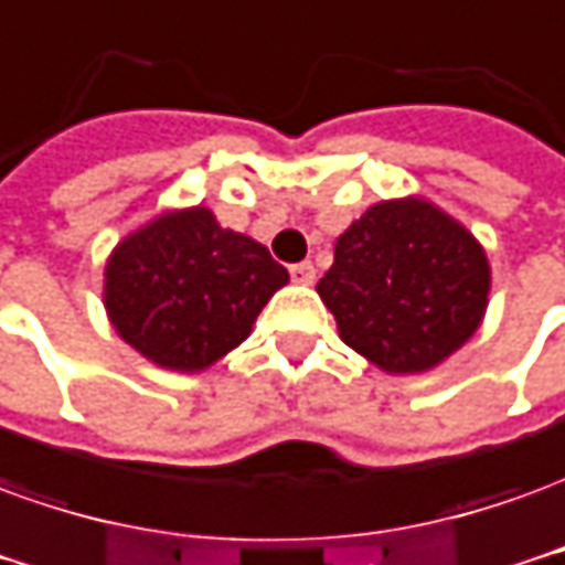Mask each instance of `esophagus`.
<instances>
[{"label":"esophagus","mask_w":565,"mask_h":565,"mask_svg":"<svg viewBox=\"0 0 565 565\" xmlns=\"http://www.w3.org/2000/svg\"><path fill=\"white\" fill-rule=\"evenodd\" d=\"M291 279H295L298 286H313V282H316V267L310 262L291 264Z\"/></svg>","instance_id":"obj_1"}]
</instances>
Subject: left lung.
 <instances>
[{"mask_svg":"<svg viewBox=\"0 0 565 565\" xmlns=\"http://www.w3.org/2000/svg\"><path fill=\"white\" fill-rule=\"evenodd\" d=\"M316 291L347 347L386 374H423L481 328L490 262L431 200H380L340 234Z\"/></svg>","mask_w":565,"mask_h":565,"instance_id":"obj_1","label":"left lung"}]
</instances>
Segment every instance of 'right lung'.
Instances as JSON below:
<instances>
[{
    "label": "right lung",
    "instance_id": "right-lung-1",
    "mask_svg": "<svg viewBox=\"0 0 565 565\" xmlns=\"http://www.w3.org/2000/svg\"><path fill=\"white\" fill-rule=\"evenodd\" d=\"M289 270L206 206L167 210L111 249L103 303L111 328L167 371L194 374L252 334Z\"/></svg>",
    "mask_w": 565,
    "mask_h": 565
}]
</instances>
